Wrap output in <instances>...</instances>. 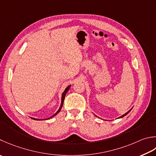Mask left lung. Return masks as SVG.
Listing matches in <instances>:
<instances>
[{
	"label": "left lung",
	"instance_id": "8db88e82",
	"mask_svg": "<svg viewBox=\"0 0 156 156\" xmlns=\"http://www.w3.org/2000/svg\"><path fill=\"white\" fill-rule=\"evenodd\" d=\"M132 109H133V108H132ZM130 109V110H129V112H126V114H124V115H121V116H120V117H119L118 118H123L124 116H125V115H127L128 114H129V112H130L131 111V109Z\"/></svg>",
	"mask_w": 156,
	"mask_h": 156
}]
</instances>
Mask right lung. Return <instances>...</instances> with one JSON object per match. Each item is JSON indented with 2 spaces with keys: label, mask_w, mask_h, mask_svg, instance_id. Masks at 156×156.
I'll use <instances>...</instances> for the list:
<instances>
[{
  "label": "right lung",
  "mask_w": 156,
  "mask_h": 156,
  "mask_svg": "<svg viewBox=\"0 0 156 156\" xmlns=\"http://www.w3.org/2000/svg\"><path fill=\"white\" fill-rule=\"evenodd\" d=\"M70 87H71V85H69V86H68V87H66V88L65 89V90H64V92L62 93V103H61L60 108H59V109H58L57 112L55 113V114L54 115H52V116H51L50 118H48L45 119V120H48V119H50V118H51L54 117L55 115H56L58 114V113H59V112L61 111V109H62V108L63 104V101H64V99H65L66 94V93H68V91L69 90ZM32 118V119H33V120H41V119H37V118Z\"/></svg>",
  "instance_id": "obj_1"
}]
</instances>
